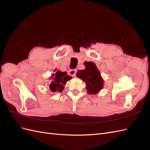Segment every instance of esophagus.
I'll use <instances>...</instances> for the list:
<instances>
[{"label":"esophagus","instance_id":"1","mask_svg":"<svg viewBox=\"0 0 150 150\" xmlns=\"http://www.w3.org/2000/svg\"><path fill=\"white\" fill-rule=\"evenodd\" d=\"M76 72H77V70L76 69H71L69 71V74L72 77H74L76 76Z\"/></svg>","mask_w":150,"mask_h":150}]
</instances>
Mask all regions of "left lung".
Listing matches in <instances>:
<instances>
[{
  "label": "left lung",
  "mask_w": 150,
  "mask_h": 150,
  "mask_svg": "<svg viewBox=\"0 0 150 150\" xmlns=\"http://www.w3.org/2000/svg\"><path fill=\"white\" fill-rule=\"evenodd\" d=\"M86 69L78 71L77 76L86 83L88 93L95 94L103 88V80L100 72L93 62H85Z\"/></svg>",
  "instance_id": "left-lung-1"
}]
</instances>
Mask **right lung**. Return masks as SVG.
Listing matches in <instances>:
<instances>
[{
	"label": "right lung",
	"instance_id": "1",
	"mask_svg": "<svg viewBox=\"0 0 150 150\" xmlns=\"http://www.w3.org/2000/svg\"><path fill=\"white\" fill-rule=\"evenodd\" d=\"M71 79L72 77L67 75L66 72L57 71L52 75V83L49 85L50 89L53 92H62L66 82Z\"/></svg>",
	"mask_w": 150,
	"mask_h": 150
}]
</instances>
